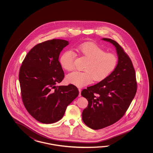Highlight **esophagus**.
I'll list each match as a JSON object with an SVG mask.
<instances>
[{"label":"esophagus","instance_id":"esophagus-1","mask_svg":"<svg viewBox=\"0 0 153 153\" xmlns=\"http://www.w3.org/2000/svg\"><path fill=\"white\" fill-rule=\"evenodd\" d=\"M78 90H79V97H80V96H81V89L80 88H78Z\"/></svg>","mask_w":153,"mask_h":153}]
</instances>
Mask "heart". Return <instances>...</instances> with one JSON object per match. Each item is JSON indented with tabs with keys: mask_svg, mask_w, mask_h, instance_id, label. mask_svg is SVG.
I'll list each match as a JSON object with an SVG mask.
<instances>
[{
	"mask_svg": "<svg viewBox=\"0 0 153 153\" xmlns=\"http://www.w3.org/2000/svg\"><path fill=\"white\" fill-rule=\"evenodd\" d=\"M76 51L88 59L84 72L75 71L69 74L66 80L78 87H82L94 81H101L107 78L114 72L118 64V58L115 53L106 52L100 46L92 43H85L78 46ZM75 52L67 50L59 59L62 68L67 71L74 69Z\"/></svg>",
	"mask_w": 153,
	"mask_h": 153,
	"instance_id": "1",
	"label": "heart"
}]
</instances>
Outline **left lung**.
Returning a JSON list of instances; mask_svg holds the SVG:
<instances>
[{
  "mask_svg": "<svg viewBox=\"0 0 153 153\" xmlns=\"http://www.w3.org/2000/svg\"><path fill=\"white\" fill-rule=\"evenodd\" d=\"M113 44L117 51V67L107 78L81 91L88 101L82 119L94 130L102 129L115 123L124 116L136 94V73L132 62L117 42L103 38Z\"/></svg>",
  "mask_w": 153,
  "mask_h": 153,
  "instance_id": "8db88e82",
  "label": "left lung"
}]
</instances>
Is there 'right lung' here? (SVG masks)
<instances>
[{
	"label": "right lung",
	"mask_w": 153,
	"mask_h": 153,
	"mask_svg": "<svg viewBox=\"0 0 153 153\" xmlns=\"http://www.w3.org/2000/svg\"><path fill=\"white\" fill-rule=\"evenodd\" d=\"M68 44L62 39L39 43L27 54L20 67L23 104L33 117L43 124L61 119L67 106L79 94L74 85L56 86L65 77L59 56Z\"/></svg>",
	"instance_id": "add662e5"
}]
</instances>
